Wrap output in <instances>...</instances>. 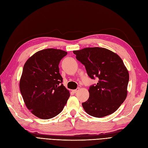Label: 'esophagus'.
Masks as SVG:
<instances>
[{"instance_id":"esophagus-1","label":"esophagus","mask_w":148,"mask_h":148,"mask_svg":"<svg viewBox=\"0 0 148 148\" xmlns=\"http://www.w3.org/2000/svg\"><path fill=\"white\" fill-rule=\"evenodd\" d=\"M79 88H77V89H74V90H73L72 91H73V92H74V93H76V92H77L78 90H79Z\"/></svg>"}]
</instances>
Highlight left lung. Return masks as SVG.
<instances>
[{
	"label": "left lung",
	"instance_id": "obj_1",
	"mask_svg": "<svg viewBox=\"0 0 148 148\" xmlns=\"http://www.w3.org/2000/svg\"><path fill=\"white\" fill-rule=\"evenodd\" d=\"M91 79L98 82L89 87V99L82 106L86 112L101 118L113 114L127 96L129 73L122 59L109 49L87 47L74 51Z\"/></svg>",
	"mask_w": 148,
	"mask_h": 148
}]
</instances>
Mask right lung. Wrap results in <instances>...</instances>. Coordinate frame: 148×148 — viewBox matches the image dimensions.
Here are the masks:
<instances>
[{
	"label": "right lung",
	"mask_w": 148,
	"mask_h": 148,
	"mask_svg": "<svg viewBox=\"0 0 148 148\" xmlns=\"http://www.w3.org/2000/svg\"><path fill=\"white\" fill-rule=\"evenodd\" d=\"M67 52L46 49L35 53L26 62L20 81V92L26 106L41 119L56 117L70 97L59 73L60 61Z\"/></svg>",
	"instance_id": "1"
}]
</instances>
